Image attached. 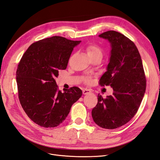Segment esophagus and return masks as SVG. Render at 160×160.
<instances>
[{"label": "esophagus", "mask_w": 160, "mask_h": 160, "mask_svg": "<svg viewBox=\"0 0 160 160\" xmlns=\"http://www.w3.org/2000/svg\"><path fill=\"white\" fill-rule=\"evenodd\" d=\"M91 91L90 89H85L82 90V94L83 95H88V94H91Z\"/></svg>", "instance_id": "1"}]
</instances>
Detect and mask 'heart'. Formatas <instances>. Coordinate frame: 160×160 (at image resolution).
Instances as JSON below:
<instances>
[{"mask_svg": "<svg viewBox=\"0 0 160 160\" xmlns=\"http://www.w3.org/2000/svg\"><path fill=\"white\" fill-rule=\"evenodd\" d=\"M87 53L88 56H97V55H101L102 56V52L101 49L98 46L95 45H90L87 48ZM86 81L87 82L89 81V79H87Z\"/></svg>", "mask_w": 160, "mask_h": 160, "instance_id": "heart-1", "label": "heart"}]
</instances>
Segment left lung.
<instances>
[{"instance_id": "left-lung-1", "label": "left lung", "mask_w": 160, "mask_h": 160, "mask_svg": "<svg viewBox=\"0 0 160 160\" xmlns=\"http://www.w3.org/2000/svg\"><path fill=\"white\" fill-rule=\"evenodd\" d=\"M111 45L107 71L100 79L101 85H110L112 95L103 98L92 110V117L100 127L114 129L132 118L146 91V77L141 56L133 42L120 33L111 30L98 36Z\"/></svg>"}]
</instances>
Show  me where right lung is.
<instances>
[{
    "instance_id": "right-lung-1",
    "label": "right lung",
    "mask_w": 160,
    "mask_h": 160,
    "mask_svg": "<svg viewBox=\"0 0 160 160\" xmlns=\"http://www.w3.org/2000/svg\"><path fill=\"white\" fill-rule=\"evenodd\" d=\"M81 41L53 36L38 41L28 48L16 71L18 97L33 122L46 128L56 127L69 114L71 106L82 95L73 87L62 92L55 79L65 69L73 48Z\"/></svg>"
}]
</instances>
